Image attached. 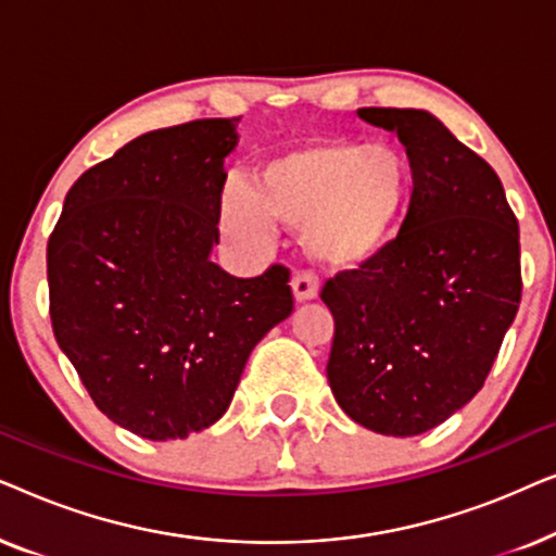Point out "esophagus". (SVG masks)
I'll list each match as a JSON object with an SVG mask.
<instances>
[{"mask_svg": "<svg viewBox=\"0 0 556 556\" xmlns=\"http://www.w3.org/2000/svg\"><path fill=\"white\" fill-rule=\"evenodd\" d=\"M291 288H293V295L295 301L303 303V301H311L316 299L318 291H321V283H318V276L311 270H301L295 273L293 280H291Z\"/></svg>", "mask_w": 556, "mask_h": 556, "instance_id": "34e87169", "label": "esophagus"}]
</instances>
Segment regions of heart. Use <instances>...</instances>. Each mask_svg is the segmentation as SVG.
Wrapping results in <instances>:
<instances>
[{"label":"heart","mask_w":556,"mask_h":556,"mask_svg":"<svg viewBox=\"0 0 556 556\" xmlns=\"http://www.w3.org/2000/svg\"><path fill=\"white\" fill-rule=\"evenodd\" d=\"M407 159L390 143L314 139L265 159L248 185H232L223 215L253 238L278 219L333 268H359L390 245L409 202Z\"/></svg>","instance_id":"b5f03b06"}]
</instances>
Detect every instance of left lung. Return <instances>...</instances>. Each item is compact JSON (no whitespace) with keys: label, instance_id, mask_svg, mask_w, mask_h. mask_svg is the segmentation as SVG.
<instances>
[{"label":"left lung","instance_id":"8db88e82","mask_svg":"<svg viewBox=\"0 0 556 556\" xmlns=\"http://www.w3.org/2000/svg\"><path fill=\"white\" fill-rule=\"evenodd\" d=\"M397 134L413 169L405 223L382 255L326 280V364L354 422L409 438L481 390L521 303L519 223L498 174L420 109H359Z\"/></svg>","mask_w":556,"mask_h":556}]
</instances>
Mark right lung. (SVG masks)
Returning <instances> with one entry per match:
<instances>
[{"label": "right lung", "instance_id": "add662e5", "mask_svg": "<svg viewBox=\"0 0 556 556\" xmlns=\"http://www.w3.org/2000/svg\"><path fill=\"white\" fill-rule=\"evenodd\" d=\"M240 118L159 128L90 166L48 240L50 318L96 407L147 440L215 425L257 341L291 316V270L235 278L219 242Z\"/></svg>", "mask_w": 556, "mask_h": 556}]
</instances>
